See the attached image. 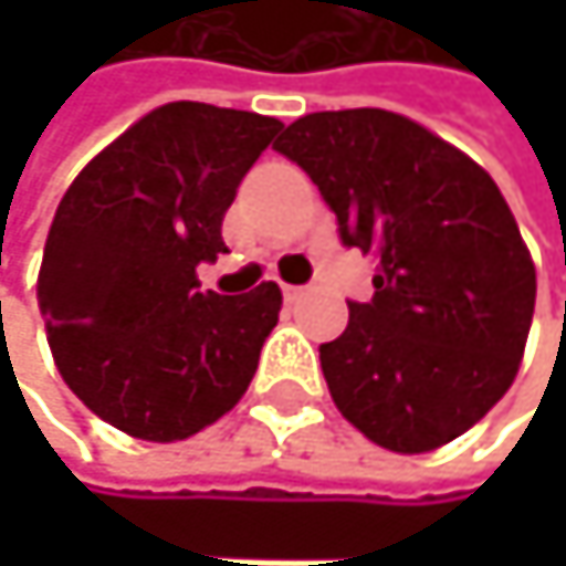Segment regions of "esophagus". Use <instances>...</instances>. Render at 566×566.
I'll return each mask as SVG.
<instances>
[{
  "instance_id": "34e87169",
  "label": "esophagus",
  "mask_w": 566,
  "mask_h": 566,
  "mask_svg": "<svg viewBox=\"0 0 566 566\" xmlns=\"http://www.w3.org/2000/svg\"><path fill=\"white\" fill-rule=\"evenodd\" d=\"M281 292H285V302H298V298H305L308 289H302V285H285Z\"/></svg>"
}]
</instances>
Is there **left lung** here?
<instances>
[{"mask_svg":"<svg viewBox=\"0 0 566 566\" xmlns=\"http://www.w3.org/2000/svg\"><path fill=\"white\" fill-rule=\"evenodd\" d=\"M318 186L339 241L374 254V298L318 359L343 418L421 454L465 434L516 377L536 268L492 176L384 107L315 112L274 142Z\"/></svg>","mask_w":566,"mask_h":566,"instance_id":"obj_1","label":"left lung"}]
</instances>
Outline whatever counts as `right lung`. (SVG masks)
I'll list each match as a JSON object with an SVG mask.
<instances>
[{
	"label": "right lung",
	"instance_id": "obj_1",
	"mask_svg": "<svg viewBox=\"0 0 566 566\" xmlns=\"http://www.w3.org/2000/svg\"><path fill=\"white\" fill-rule=\"evenodd\" d=\"M277 118L172 101L81 169L56 207L36 302L60 377L118 431L182 441L244 397L281 292H200L223 213Z\"/></svg>",
	"mask_w": 566,
	"mask_h": 566
}]
</instances>
